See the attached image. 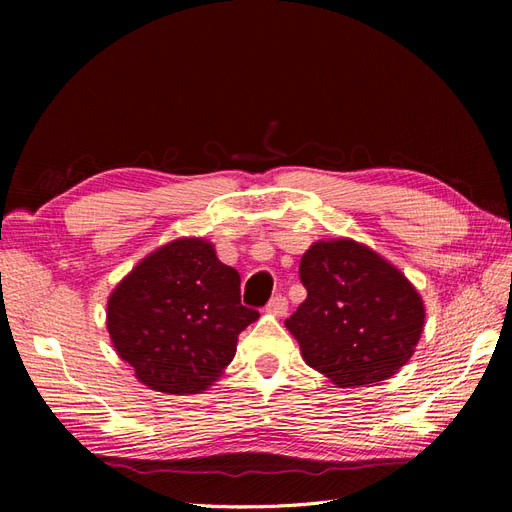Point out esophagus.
I'll return each instance as SVG.
<instances>
[{
	"label": "esophagus",
	"mask_w": 512,
	"mask_h": 512,
	"mask_svg": "<svg viewBox=\"0 0 512 512\" xmlns=\"http://www.w3.org/2000/svg\"><path fill=\"white\" fill-rule=\"evenodd\" d=\"M286 309H288V301H286L284 294H275V297L267 305V312H271L275 316H284Z\"/></svg>",
	"instance_id": "obj_1"
}]
</instances>
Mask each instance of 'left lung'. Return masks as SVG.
<instances>
[{"instance_id": "left-lung-1", "label": "left lung", "mask_w": 512, "mask_h": 512, "mask_svg": "<svg viewBox=\"0 0 512 512\" xmlns=\"http://www.w3.org/2000/svg\"><path fill=\"white\" fill-rule=\"evenodd\" d=\"M299 275L307 299L286 327L309 367L350 389L391 378L410 361L425 307L391 262L352 239L318 241Z\"/></svg>"}]
</instances>
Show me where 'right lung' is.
Segmentation results:
<instances>
[{
	"instance_id": "obj_1",
	"label": "right lung",
	"mask_w": 512,
	"mask_h": 512,
	"mask_svg": "<svg viewBox=\"0 0 512 512\" xmlns=\"http://www.w3.org/2000/svg\"><path fill=\"white\" fill-rule=\"evenodd\" d=\"M258 318L241 277L203 239H177L138 262L108 299L106 329L123 361L153 391L209 389Z\"/></svg>"
}]
</instances>
